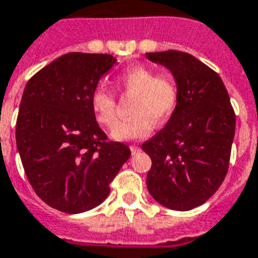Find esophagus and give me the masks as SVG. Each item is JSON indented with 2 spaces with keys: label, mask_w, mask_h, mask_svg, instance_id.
<instances>
[{
  "label": "esophagus",
  "mask_w": 258,
  "mask_h": 258,
  "mask_svg": "<svg viewBox=\"0 0 258 258\" xmlns=\"http://www.w3.org/2000/svg\"><path fill=\"white\" fill-rule=\"evenodd\" d=\"M130 149H131V153L133 154L138 153L139 150H141V148H139L138 145H131V146H130Z\"/></svg>",
  "instance_id": "esophagus-1"
}]
</instances>
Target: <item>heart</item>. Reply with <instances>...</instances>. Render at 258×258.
<instances>
[{"label": "heart", "mask_w": 258, "mask_h": 258, "mask_svg": "<svg viewBox=\"0 0 258 258\" xmlns=\"http://www.w3.org/2000/svg\"><path fill=\"white\" fill-rule=\"evenodd\" d=\"M117 86L134 97L133 117L114 125L110 135L116 141H133L150 134L153 123H165L179 102V86L169 74H157L152 67L133 66L117 76ZM91 109L95 120L105 127L116 121V98L102 86L91 94Z\"/></svg>", "instance_id": "b5f03b06"}]
</instances>
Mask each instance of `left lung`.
<instances>
[{"mask_svg": "<svg viewBox=\"0 0 258 258\" xmlns=\"http://www.w3.org/2000/svg\"><path fill=\"white\" fill-rule=\"evenodd\" d=\"M179 86L175 112L153 138L142 144L152 158L150 196L173 211L200 207L217 191L228 171L235 113L221 78L188 53H146Z\"/></svg>", "mask_w": 258, "mask_h": 258, "instance_id": "1", "label": "left lung"}]
</instances>
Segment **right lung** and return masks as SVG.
<instances>
[{
    "mask_svg": "<svg viewBox=\"0 0 258 258\" xmlns=\"http://www.w3.org/2000/svg\"><path fill=\"white\" fill-rule=\"evenodd\" d=\"M117 61L110 54L67 53L27 82L16 121V145L37 196L66 213L98 207L131 156L108 141L91 109V94Z\"/></svg>",
    "mask_w": 258,
    "mask_h": 258,
    "instance_id": "add662e5",
    "label": "right lung"
}]
</instances>
